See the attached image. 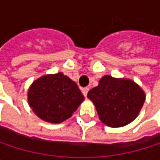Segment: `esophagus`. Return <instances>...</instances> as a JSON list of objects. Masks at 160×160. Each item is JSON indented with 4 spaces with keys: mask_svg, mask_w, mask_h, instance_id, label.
Instances as JSON below:
<instances>
[{
    "mask_svg": "<svg viewBox=\"0 0 160 160\" xmlns=\"http://www.w3.org/2000/svg\"><path fill=\"white\" fill-rule=\"evenodd\" d=\"M81 92H82L83 95L86 97V96H87V93H88V92H89V88H87V87H85V88H82V89H81Z\"/></svg>",
    "mask_w": 160,
    "mask_h": 160,
    "instance_id": "obj_1",
    "label": "esophagus"
}]
</instances>
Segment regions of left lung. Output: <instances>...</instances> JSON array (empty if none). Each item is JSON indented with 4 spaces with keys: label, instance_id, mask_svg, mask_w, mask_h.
<instances>
[{
    "label": "left lung",
    "instance_id": "1",
    "mask_svg": "<svg viewBox=\"0 0 160 160\" xmlns=\"http://www.w3.org/2000/svg\"><path fill=\"white\" fill-rule=\"evenodd\" d=\"M87 97L95 106L100 120L108 127H123L133 121L144 106L145 93L133 80L102 77Z\"/></svg>",
    "mask_w": 160,
    "mask_h": 160
}]
</instances>
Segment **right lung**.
I'll list each match as a JSON object with an SVG mask.
<instances>
[{"label": "right lung", "instance_id": "1", "mask_svg": "<svg viewBox=\"0 0 160 160\" xmlns=\"http://www.w3.org/2000/svg\"><path fill=\"white\" fill-rule=\"evenodd\" d=\"M83 100L76 82L62 72L37 79L28 91L30 108L49 123H61L69 118Z\"/></svg>", "mask_w": 160, "mask_h": 160}]
</instances>
